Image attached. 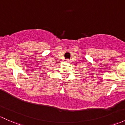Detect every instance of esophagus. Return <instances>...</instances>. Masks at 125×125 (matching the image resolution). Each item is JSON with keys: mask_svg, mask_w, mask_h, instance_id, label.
<instances>
[{"mask_svg": "<svg viewBox=\"0 0 125 125\" xmlns=\"http://www.w3.org/2000/svg\"><path fill=\"white\" fill-rule=\"evenodd\" d=\"M66 62L69 63V62H70V60H69V59H66Z\"/></svg>", "mask_w": 125, "mask_h": 125, "instance_id": "34e87169", "label": "esophagus"}]
</instances>
